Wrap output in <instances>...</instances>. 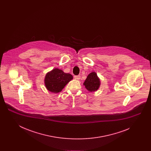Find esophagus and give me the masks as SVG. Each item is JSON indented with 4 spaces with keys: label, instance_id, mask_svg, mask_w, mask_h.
Here are the masks:
<instances>
[{
    "label": "esophagus",
    "instance_id": "1",
    "mask_svg": "<svg viewBox=\"0 0 151 151\" xmlns=\"http://www.w3.org/2000/svg\"><path fill=\"white\" fill-rule=\"evenodd\" d=\"M74 78H75V79H76V80H80V76L76 75V76H75Z\"/></svg>",
    "mask_w": 151,
    "mask_h": 151
}]
</instances>
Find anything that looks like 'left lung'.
Wrapping results in <instances>:
<instances>
[{
    "mask_svg": "<svg viewBox=\"0 0 151 151\" xmlns=\"http://www.w3.org/2000/svg\"><path fill=\"white\" fill-rule=\"evenodd\" d=\"M84 85L86 89L90 92H93L99 89L100 85V81L96 72H91L88 75Z\"/></svg>",
    "mask_w": 151,
    "mask_h": 151,
    "instance_id": "left-lung-1",
    "label": "left lung"
}]
</instances>
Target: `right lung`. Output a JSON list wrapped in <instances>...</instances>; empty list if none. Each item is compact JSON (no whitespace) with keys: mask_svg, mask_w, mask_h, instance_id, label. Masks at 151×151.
Here are the masks:
<instances>
[{"mask_svg":"<svg viewBox=\"0 0 151 151\" xmlns=\"http://www.w3.org/2000/svg\"><path fill=\"white\" fill-rule=\"evenodd\" d=\"M72 79L73 76L70 73H65L61 70L55 68L46 74L45 84L48 91L56 93L61 92Z\"/></svg>","mask_w":151,"mask_h":151,"instance_id":"right-lung-1","label":"right lung"}]
</instances>
